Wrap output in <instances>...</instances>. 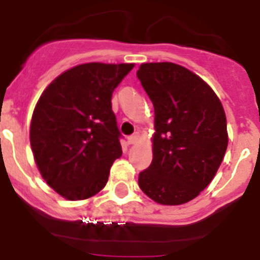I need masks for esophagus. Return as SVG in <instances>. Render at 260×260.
<instances>
[{
    "label": "esophagus",
    "mask_w": 260,
    "mask_h": 260,
    "mask_svg": "<svg viewBox=\"0 0 260 260\" xmlns=\"http://www.w3.org/2000/svg\"><path fill=\"white\" fill-rule=\"evenodd\" d=\"M138 137H140V133L135 132L133 135H131L129 137H128V142H129V144H136V142L138 141Z\"/></svg>",
    "instance_id": "34e87169"
}]
</instances>
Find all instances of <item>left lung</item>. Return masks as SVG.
<instances>
[{
  "label": "left lung",
  "mask_w": 260,
  "mask_h": 260,
  "mask_svg": "<svg viewBox=\"0 0 260 260\" xmlns=\"http://www.w3.org/2000/svg\"><path fill=\"white\" fill-rule=\"evenodd\" d=\"M137 78L152 101V161L138 186L154 201L179 205L214 178L229 145L219 99L200 77L173 62H146Z\"/></svg>",
  "instance_id": "left-lung-1"
}]
</instances>
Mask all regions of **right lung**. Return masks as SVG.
Instances as JSON below:
<instances>
[{
	"label": "right lung",
	"mask_w": 260,
	"mask_h": 260,
	"mask_svg": "<svg viewBox=\"0 0 260 260\" xmlns=\"http://www.w3.org/2000/svg\"><path fill=\"white\" fill-rule=\"evenodd\" d=\"M133 64H82L43 91L30 123V146L47 185L68 200H84L105 187L122 155L111 110L114 89Z\"/></svg>",
	"instance_id": "add662e5"
}]
</instances>
